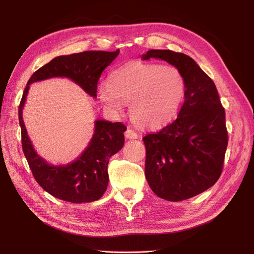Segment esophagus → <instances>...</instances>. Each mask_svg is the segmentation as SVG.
Instances as JSON below:
<instances>
[{"label": "esophagus", "mask_w": 254, "mask_h": 254, "mask_svg": "<svg viewBox=\"0 0 254 254\" xmlns=\"http://www.w3.org/2000/svg\"><path fill=\"white\" fill-rule=\"evenodd\" d=\"M125 136L127 137V139H136L137 136V133L135 131H133V130L131 129H127L126 132H125Z\"/></svg>", "instance_id": "obj_1"}]
</instances>
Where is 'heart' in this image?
<instances>
[{
	"label": "heart",
	"instance_id": "heart-1",
	"mask_svg": "<svg viewBox=\"0 0 254 254\" xmlns=\"http://www.w3.org/2000/svg\"><path fill=\"white\" fill-rule=\"evenodd\" d=\"M186 95V79L178 67L133 61L117 68L98 87L101 101L114 112L129 104L132 122L155 129L171 122Z\"/></svg>",
	"mask_w": 254,
	"mask_h": 254
}]
</instances>
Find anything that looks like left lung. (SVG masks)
Here are the masks:
<instances>
[{
    "mask_svg": "<svg viewBox=\"0 0 254 254\" xmlns=\"http://www.w3.org/2000/svg\"><path fill=\"white\" fill-rule=\"evenodd\" d=\"M156 58L178 67L186 79L184 103L172 124L143 137L145 177L158 197L181 201L213 187L222 172L228 146L225 109L214 81L182 53L150 50Z\"/></svg>",
    "mask_w": 254,
    "mask_h": 254,
    "instance_id": "8db88e82",
    "label": "left lung"
}]
</instances>
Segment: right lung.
Instances as JSON below:
<instances>
[{
  "mask_svg": "<svg viewBox=\"0 0 254 254\" xmlns=\"http://www.w3.org/2000/svg\"><path fill=\"white\" fill-rule=\"evenodd\" d=\"M119 54L120 50L115 52L87 51L58 56L32 75L23 92L19 106L23 152L39 186L61 200L73 203L92 202L104 195L109 182L107 171L109 159L122 149L127 128L121 122L97 120L93 137L77 160L64 166L50 165L35 151L23 122L22 110L29 84L52 77H66L95 98L99 77Z\"/></svg>",
  "mask_w": 254,
  "mask_h": 254,
  "instance_id": "obj_1",
  "label": "right lung"
}]
</instances>
